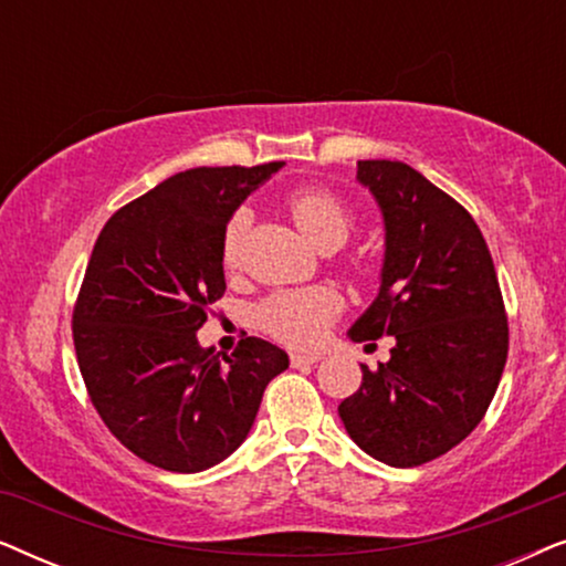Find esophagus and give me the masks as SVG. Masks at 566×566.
<instances>
[{
  "mask_svg": "<svg viewBox=\"0 0 566 566\" xmlns=\"http://www.w3.org/2000/svg\"><path fill=\"white\" fill-rule=\"evenodd\" d=\"M322 355L319 353H291V366L298 368V366H314V363H319Z\"/></svg>",
  "mask_w": 566,
  "mask_h": 566,
  "instance_id": "obj_1",
  "label": "esophagus"
}]
</instances>
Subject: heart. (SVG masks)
<instances>
[{
    "label": "heart",
    "mask_w": 566,
    "mask_h": 566,
    "mask_svg": "<svg viewBox=\"0 0 566 566\" xmlns=\"http://www.w3.org/2000/svg\"><path fill=\"white\" fill-rule=\"evenodd\" d=\"M289 213L301 234L316 250H337L350 237L353 216L335 192L324 188H301L289 198ZM247 229V213L239 211L229 219L221 239L223 265H234L239 258V244ZM339 301L332 291H291L275 293L260 306L258 319L270 335L291 345H314L327 332L335 319Z\"/></svg>",
    "instance_id": "b5f03b06"
}]
</instances>
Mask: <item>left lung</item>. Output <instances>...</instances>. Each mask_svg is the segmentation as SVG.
Wrapping results in <instances>:
<instances>
[{
	"label": "left lung",
	"instance_id": "obj_1",
	"mask_svg": "<svg viewBox=\"0 0 566 566\" xmlns=\"http://www.w3.org/2000/svg\"><path fill=\"white\" fill-rule=\"evenodd\" d=\"M384 219L381 285L347 337H394L389 363H360L337 407L347 436L397 469L428 463L482 422L507 360L492 254L463 206L405 161H358Z\"/></svg>",
	"mask_w": 566,
	"mask_h": 566
}]
</instances>
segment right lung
Returning a JSON list of instances; mask_svg holds the SVG:
<instances>
[{"mask_svg":"<svg viewBox=\"0 0 566 566\" xmlns=\"http://www.w3.org/2000/svg\"><path fill=\"white\" fill-rule=\"evenodd\" d=\"M283 161L196 167L123 206L99 231L74 306V347L107 430L154 467L196 474L250 436L289 355L244 337L231 355L198 343L227 291L221 239Z\"/></svg>","mask_w":566,"mask_h":566,"instance_id":"right-lung-1","label":"right lung"}]
</instances>
